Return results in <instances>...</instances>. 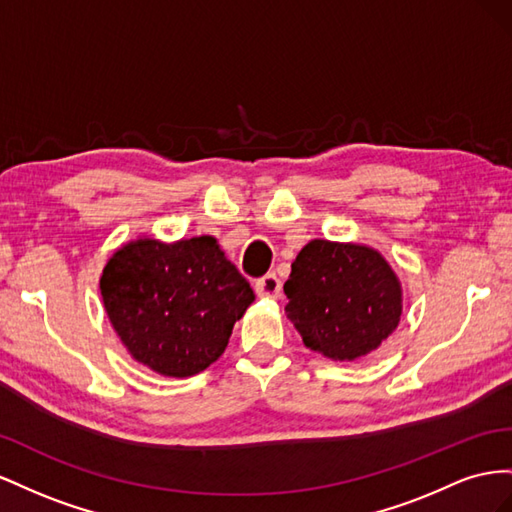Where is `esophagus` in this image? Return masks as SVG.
Wrapping results in <instances>:
<instances>
[{
    "label": "esophagus",
    "mask_w": 512,
    "mask_h": 512,
    "mask_svg": "<svg viewBox=\"0 0 512 512\" xmlns=\"http://www.w3.org/2000/svg\"><path fill=\"white\" fill-rule=\"evenodd\" d=\"M255 291H257V296H261V298H274L276 300V298H281L283 283H281L279 276L270 272V274L261 276V279L255 281Z\"/></svg>",
    "instance_id": "esophagus-1"
}]
</instances>
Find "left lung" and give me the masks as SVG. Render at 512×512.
<instances>
[{
    "label": "left lung",
    "mask_w": 512,
    "mask_h": 512,
    "mask_svg": "<svg viewBox=\"0 0 512 512\" xmlns=\"http://www.w3.org/2000/svg\"><path fill=\"white\" fill-rule=\"evenodd\" d=\"M285 313L306 347L330 360H356L399 326L401 283L375 248L311 240L291 264Z\"/></svg>",
    "instance_id": "left-lung-1"
}]
</instances>
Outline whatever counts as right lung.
Listing matches in <instances>:
<instances>
[{"instance_id": "obj_1", "label": "right lung", "mask_w": 512, "mask_h": 512, "mask_svg": "<svg viewBox=\"0 0 512 512\" xmlns=\"http://www.w3.org/2000/svg\"><path fill=\"white\" fill-rule=\"evenodd\" d=\"M100 294L130 356L167 377H191L221 358L255 300L212 236L124 244L102 270Z\"/></svg>"}]
</instances>
